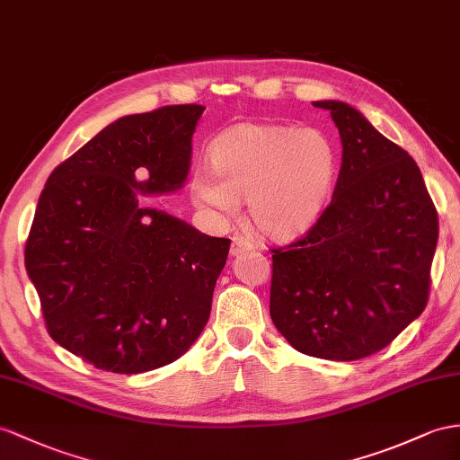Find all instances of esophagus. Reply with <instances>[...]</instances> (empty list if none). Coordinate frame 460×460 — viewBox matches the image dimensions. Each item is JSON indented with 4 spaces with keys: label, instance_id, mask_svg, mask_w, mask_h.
I'll return each mask as SVG.
<instances>
[{
    "label": "esophagus",
    "instance_id": "obj_1",
    "mask_svg": "<svg viewBox=\"0 0 460 460\" xmlns=\"http://www.w3.org/2000/svg\"><path fill=\"white\" fill-rule=\"evenodd\" d=\"M254 246L249 239H243V237H234L233 243H231V256H239L243 252H249L252 251Z\"/></svg>",
    "mask_w": 460,
    "mask_h": 460
}]
</instances>
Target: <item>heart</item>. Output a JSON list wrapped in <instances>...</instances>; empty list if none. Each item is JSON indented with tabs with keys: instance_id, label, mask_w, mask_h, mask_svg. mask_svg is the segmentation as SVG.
<instances>
[{
	"instance_id": "heart-1",
	"label": "heart",
	"mask_w": 460,
	"mask_h": 460,
	"mask_svg": "<svg viewBox=\"0 0 460 460\" xmlns=\"http://www.w3.org/2000/svg\"><path fill=\"white\" fill-rule=\"evenodd\" d=\"M211 172L192 176L198 206L234 216L246 198L249 219L268 241L307 234L331 208L340 155L323 129L239 124L209 146Z\"/></svg>"
}]
</instances>
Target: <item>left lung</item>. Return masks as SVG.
I'll list each match as a JSON object with an SVG mask.
<instances>
[{"label":"left lung","instance_id":"obj_1","mask_svg":"<svg viewBox=\"0 0 460 460\" xmlns=\"http://www.w3.org/2000/svg\"><path fill=\"white\" fill-rule=\"evenodd\" d=\"M331 111L342 167L331 208L272 254L270 316L313 358L353 361L383 349L428 305L438 211L416 161L342 101Z\"/></svg>","mask_w":460,"mask_h":460}]
</instances>
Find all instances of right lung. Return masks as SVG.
Wrapping results in <instances>:
<instances>
[{
  "instance_id": "right-lung-1",
  "label": "right lung",
  "mask_w": 460,
  "mask_h": 460,
  "mask_svg": "<svg viewBox=\"0 0 460 460\" xmlns=\"http://www.w3.org/2000/svg\"><path fill=\"white\" fill-rule=\"evenodd\" d=\"M204 111L118 118L54 169L39 198L27 274L54 342L97 369L163 367L209 319L231 241L141 199L184 186Z\"/></svg>"
}]
</instances>
